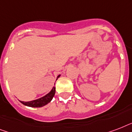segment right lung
I'll return each instance as SVG.
<instances>
[{
    "label": "right lung",
    "instance_id": "right-lung-1",
    "mask_svg": "<svg viewBox=\"0 0 132 132\" xmlns=\"http://www.w3.org/2000/svg\"><path fill=\"white\" fill-rule=\"evenodd\" d=\"M60 75L57 77H60ZM55 94V88L53 87V89L51 90V91L47 94L46 95H45L44 96L42 97V98H38V99H36V100L31 101H28V102H24V101H20V102L22 103L24 105H27V106L29 107H32V108H40V107L44 106L46 104H48V103L52 100V98H53L54 95Z\"/></svg>",
    "mask_w": 132,
    "mask_h": 132
}]
</instances>
